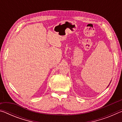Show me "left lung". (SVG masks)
<instances>
[{"label": "left lung", "instance_id": "left-lung-1", "mask_svg": "<svg viewBox=\"0 0 122 122\" xmlns=\"http://www.w3.org/2000/svg\"><path fill=\"white\" fill-rule=\"evenodd\" d=\"M109 85H108V86H109ZM107 88H108V87H107Z\"/></svg>", "mask_w": 122, "mask_h": 122}]
</instances>
